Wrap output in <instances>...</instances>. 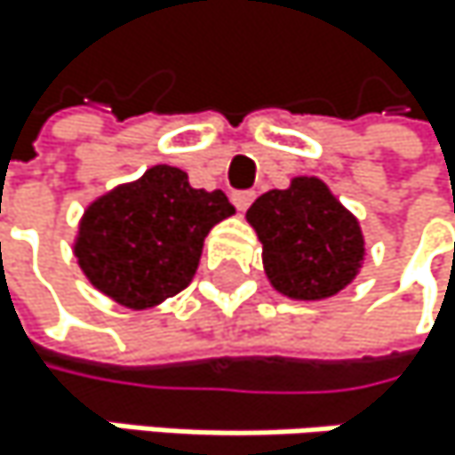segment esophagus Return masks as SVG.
<instances>
[{"label":"esophagus","instance_id":"1","mask_svg":"<svg viewBox=\"0 0 455 455\" xmlns=\"http://www.w3.org/2000/svg\"><path fill=\"white\" fill-rule=\"evenodd\" d=\"M253 199H256L253 191H235V194H232V202H235V207H237L240 212H245V210L251 207Z\"/></svg>","mask_w":455,"mask_h":455}]
</instances>
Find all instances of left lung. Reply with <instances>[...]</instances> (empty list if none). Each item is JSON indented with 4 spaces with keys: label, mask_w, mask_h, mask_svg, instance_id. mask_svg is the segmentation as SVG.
Segmentation results:
<instances>
[{
    "label": "left lung",
    "mask_w": 455,
    "mask_h": 455,
    "mask_svg": "<svg viewBox=\"0 0 455 455\" xmlns=\"http://www.w3.org/2000/svg\"><path fill=\"white\" fill-rule=\"evenodd\" d=\"M245 218L261 240L272 288L288 299H329L364 264L359 220L318 178H294L283 191L261 194Z\"/></svg>",
    "instance_id": "1"
}]
</instances>
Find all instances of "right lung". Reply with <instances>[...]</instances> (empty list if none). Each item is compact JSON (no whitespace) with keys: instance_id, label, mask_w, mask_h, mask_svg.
Instances as JSON below:
<instances>
[{"instance_id":"obj_1","label":"right lung","mask_w":455,"mask_h":455,"mask_svg":"<svg viewBox=\"0 0 455 455\" xmlns=\"http://www.w3.org/2000/svg\"><path fill=\"white\" fill-rule=\"evenodd\" d=\"M229 215L235 207L223 191L194 188L183 170L156 164L88 204L75 256L88 283L113 302L156 307L191 283L204 237Z\"/></svg>"}]
</instances>
